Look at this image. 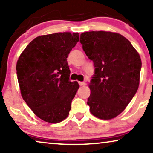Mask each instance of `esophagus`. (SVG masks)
<instances>
[{"mask_svg": "<svg viewBox=\"0 0 153 153\" xmlns=\"http://www.w3.org/2000/svg\"><path fill=\"white\" fill-rule=\"evenodd\" d=\"M79 84L80 85V86H84V85H85V83L80 81V82H79Z\"/></svg>", "mask_w": 153, "mask_h": 153, "instance_id": "esophagus-1", "label": "esophagus"}]
</instances>
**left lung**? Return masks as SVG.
<instances>
[{
    "label": "left lung",
    "instance_id": "1",
    "mask_svg": "<svg viewBox=\"0 0 153 153\" xmlns=\"http://www.w3.org/2000/svg\"><path fill=\"white\" fill-rule=\"evenodd\" d=\"M80 39L83 51L95 67L88 85L90 111L102 120L116 118L125 109L139 88V53L128 39L117 33L85 32Z\"/></svg>",
    "mask_w": 153,
    "mask_h": 153
}]
</instances>
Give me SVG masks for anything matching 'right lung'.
<instances>
[{
  "label": "right lung",
  "instance_id": "add662e5",
  "mask_svg": "<svg viewBox=\"0 0 153 153\" xmlns=\"http://www.w3.org/2000/svg\"><path fill=\"white\" fill-rule=\"evenodd\" d=\"M79 41V33L41 35L19 57L16 74L21 94L35 115L45 122L60 123L70 114L79 85L69 79L67 58Z\"/></svg>",
  "mask_w": 153,
  "mask_h": 153
}]
</instances>
